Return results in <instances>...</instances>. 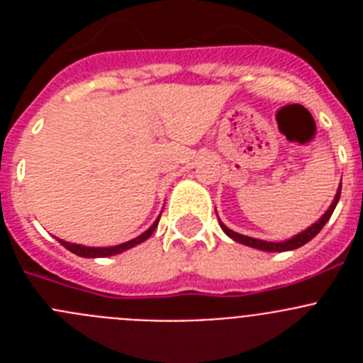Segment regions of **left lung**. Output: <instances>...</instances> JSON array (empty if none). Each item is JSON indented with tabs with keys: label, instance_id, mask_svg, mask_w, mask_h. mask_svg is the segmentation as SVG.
Instances as JSON below:
<instances>
[{
	"label": "left lung",
	"instance_id": "1",
	"mask_svg": "<svg viewBox=\"0 0 363 363\" xmlns=\"http://www.w3.org/2000/svg\"><path fill=\"white\" fill-rule=\"evenodd\" d=\"M340 191H342V187L338 189V192H336L335 200H333L331 207H329V211H327L325 214H323L322 218H320L316 223H313V225L309 227V229H306L303 233L296 234V236H293L291 240H287V242H280V243H274V242H264V240H256V238H249V236H243V234H238L234 233V230H230L229 227H225L223 223H220L221 229H223V233L227 234V236H230L233 240H236V242L243 243V245H249V247H255V249H259V251H269V252H281V251H293V249H298V247L306 245L309 240H313L316 234L320 233V230L323 229V225H325L327 221H329V218H331L333 211H335L336 203H338L340 200Z\"/></svg>",
	"mask_w": 363,
	"mask_h": 363
}]
</instances>
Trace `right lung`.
I'll return each mask as SVG.
<instances>
[{"instance_id":"1","label":"right lung","mask_w":363,"mask_h":363,"mask_svg":"<svg viewBox=\"0 0 363 363\" xmlns=\"http://www.w3.org/2000/svg\"><path fill=\"white\" fill-rule=\"evenodd\" d=\"M158 221L160 218L156 221H154L152 225L149 227V229L145 230L143 234H140L138 238L130 240V242H125V243H120V245H114V247H85V245H78V243H69V242H63V240H60V243H62L65 249H69L70 252H74V255L78 256H83V258H105V256H112V255H120V252L127 251V249H130V247L138 245V243L145 242L147 238H149L150 234L156 230V227H158Z\"/></svg>"}]
</instances>
